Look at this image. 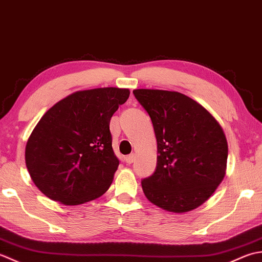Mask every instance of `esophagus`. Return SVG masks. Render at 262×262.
Masks as SVG:
<instances>
[{
	"mask_svg": "<svg viewBox=\"0 0 262 262\" xmlns=\"http://www.w3.org/2000/svg\"><path fill=\"white\" fill-rule=\"evenodd\" d=\"M135 158H136V155L131 154V155H129V156L125 157V163L130 165V164H132L133 162H135Z\"/></svg>",
	"mask_w": 262,
	"mask_h": 262,
	"instance_id": "obj_1",
	"label": "esophagus"
}]
</instances>
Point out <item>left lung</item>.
Instances as JSON below:
<instances>
[{
	"label": "left lung",
	"mask_w": 262,
	"mask_h": 262,
	"mask_svg": "<svg viewBox=\"0 0 262 262\" xmlns=\"http://www.w3.org/2000/svg\"><path fill=\"white\" fill-rule=\"evenodd\" d=\"M157 140V165L141 181L151 204L172 212L191 211L225 176L228 147L222 126L204 106L178 92L136 89Z\"/></svg>",
	"instance_id": "1"
}]
</instances>
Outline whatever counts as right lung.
<instances>
[{
	"mask_svg": "<svg viewBox=\"0 0 262 262\" xmlns=\"http://www.w3.org/2000/svg\"><path fill=\"white\" fill-rule=\"evenodd\" d=\"M129 95V89L115 87L81 90L42 115L25 157L31 180L46 196L76 206L108 190L120 164L110 122Z\"/></svg>",
	"mask_w": 262,
	"mask_h": 262,
	"instance_id": "obj_1",
	"label": "right lung"
}]
</instances>
